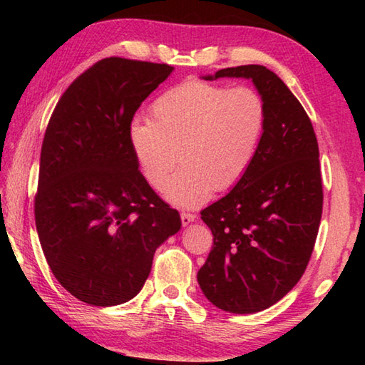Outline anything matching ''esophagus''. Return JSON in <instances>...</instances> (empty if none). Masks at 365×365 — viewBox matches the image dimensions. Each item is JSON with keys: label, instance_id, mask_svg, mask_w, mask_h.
I'll return each instance as SVG.
<instances>
[{"label": "esophagus", "instance_id": "esophagus-1", "mask_svg": "<svg viewBox=\"0 0 365 365\" xmlns=\"http://www.w3.org/2000/svg\"><path fill=\"white\" fill-rule=\"evenodd\" d=\"M180 219H182L183 227H187V225L191 224V222L196 220V215L195 214H190V212H182L180 214Z\"/></svg>", "mask_w": 365, "mask_h": 365}]
</instances>
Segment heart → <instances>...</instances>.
<instances>
[{
    "mask_svg": "<svg viewBox=\"0 0 365 365\" xmlns=\"http://www.w3.org/2000/svg\"><path fill=\"white\" fill-rule=\"evenodd\" d=\"M153 120H135L128 132L145 180L163 188L181 154L184 168L164 187L182 207L206 201L214 190L237 185L256 158L265 127L262 96L250 86L188 80L160 95Z\"/></svg>",
    "mask_w": 365,
    "mask_h": 365,
    "instance_id": "1",
    "label": "heart"
}]
</instances>
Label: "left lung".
<instances>
[{
  "label": "left lung",
  "mask_w": 365,
  "mask_h": 365,
  "mask_svg": "<svg viewBox=\"0 0 365 365\" xmlns=\"http://www.w3.org/2000/svg\"><path fill=\"white\" fill-rule=\"evenodd\" d=\"M251 80L265 127L250 170L201 211L214 246L197 283L215 307L255 314L275 304L304 274L322 217L319 145L304 108L279 76L250 64L202 76Z\"/></svg>",
  "instance_id": "1"
}]
</instances>
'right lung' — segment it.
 <instances>
[{"instance_id":"add662e5","label":"right lung","mask_w":365,"mask_h":365,"mask_svg":"<svg viewBox=\"0 0 365 365\" xmlns=\"http://www.w3.org/2000/svg\"><path fill=\"white\" fill-rule=\"evenodd\" d=\"M174 67L106 58L61 96L40 154L35 224L58 282L91 306L140 293L154 252L180 215L138 170L128 132L135 113Z\"/></svg>"}]
</instances>
